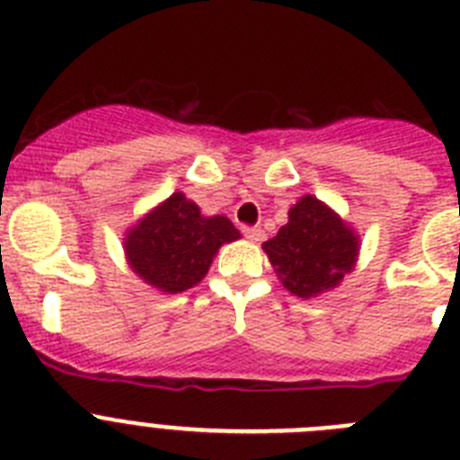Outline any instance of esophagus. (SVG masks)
<instances>
[{
  "mask_svg": "<svg viewBox=\"0 0 460 460\" xmlns=\"http://www.w3.org/2000/svg\"><path fill=\"white\" fill-rule=\"evenodd\" d=\"M242 233H243V237L251 239V242H255V243H260L262 239H265V233H262L260 227H243Z\"/></svg>",
  "mask_w": 460,
  "mask_h": 460,
  "instance_id": "esophagus-1",
  "label": "esophagus"
}]
</instances>
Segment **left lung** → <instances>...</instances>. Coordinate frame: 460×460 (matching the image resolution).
<instances>
[{"label": "left lung", "mask_w": 460, "mask_h": 460, "mask_svg": "<svg viewBox=\"0 0 460 460\" xmlns=\"http://www.w3.org/2000/svg\"><path fill=\"white\" fill-rule=\"evenodd\" d=\"M359 246L355 227L315 195L299 198L286 226L262 243L283 288L302 299L339 288L355 270Z\"/></svg>", "instance_id": "left-lung-1"}]
</instances>
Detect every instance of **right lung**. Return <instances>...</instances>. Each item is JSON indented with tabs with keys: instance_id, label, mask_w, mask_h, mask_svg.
I'll return each mask as SVG.
<instances>
[{
	"instance_id": "right-lung-1",
	"label": "right lung",
	"mask_w": 460,
	"mask_h": 460,
	"mask_svg": "<svg viewBox=\"0 0 460 460\" xmlns=\"http://www.w3.org/2000/svg\"><path fill=\"white\" fill-rule=\"evenodd\" d=\"M239 237L230 218L205 217L200 207L177 190L126 230L124 255L147 286L177 295L198 286L223 243Z\"/></svg>"
}]
</instances>
